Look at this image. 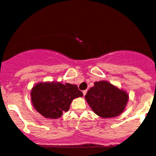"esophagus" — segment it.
<instances>
[{
	"label": "esophagus",
	"instance_id": "34e87169",
	"mask_svg": "<svg viewBox=\"0 0 156 156\" xmlns=\"http://www.w3.org/2000/svg\"><path fill=\"white\" fill-rule=\"evenodd\" d=\"M87 90H83V95H85L87 94Z\"/></svg>",
	"mask_w": 156,
	"mask_h": 156
}]
</instances>
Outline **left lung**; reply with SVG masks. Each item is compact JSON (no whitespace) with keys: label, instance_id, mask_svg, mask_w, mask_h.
Returning <instances> with one entry per match:
<instances>
[{"label":"left lung","instance_id":"obj_1","mask_svg":"<svg viewBox=\"0 0 156 156\" xmlns=\"http://www.w3.org/2000/svg\"><path fill=\"white\" fill-rule=\"evenodd\" d=\"M94 84L85 95V99L94 112L105 119L119 115L127 103L126 92L107 81L95 82Z\"/></svg>","mask_w":156,"mask_h":156}]
</instances>
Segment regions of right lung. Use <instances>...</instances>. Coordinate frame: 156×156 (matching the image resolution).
I'll return each instance as SVG.
<instances>
[{"instance_id":"right-lung-1","label":"right lung","mask_w":156,"mask_h":156,"mask_svg":"<svg viewBox=\"0 0 156 156\" xmlns=\"http://www.w3.org/2000/svg\"><path fill=\"white\" fill-rule=\"evenodd\" d=\"M83 93L76 85L61 83H40L32 88L31 98L37 112L48 119H58L69 110L75 98Z\"/></svg>"}]
</instances>
